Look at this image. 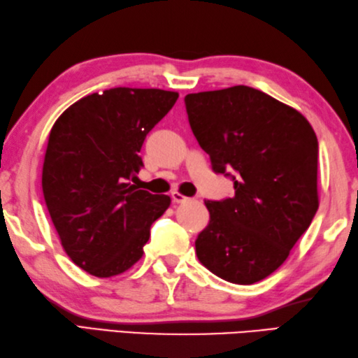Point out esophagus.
Wrapping results in <instances>:
<instances>
[{
    "label": "esophagus",
    "mask_w": 358,
    "mask_h": 358,
    "mask_svg": "<svg viewBox=\"0 0 358 358\" xmlns=\"http://www.w3.org/2000/svg\"><path fill=\"white\" fill-rule=\"evenodd\" d=\"M171 199H173V202H176V203H182V202L189 201V198H187V196H184V194L179 193V192H173L171 193Z\"/></svg>",
    "instance_id": "1"
}]
</instances>
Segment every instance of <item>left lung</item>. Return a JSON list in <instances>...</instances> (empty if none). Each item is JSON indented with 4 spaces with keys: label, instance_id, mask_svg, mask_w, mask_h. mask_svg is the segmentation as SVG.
Returning <instances> with one entry per match:
<instances>
[{
    "label": "left lung",
    "instance_id": "1",
    "mask_svg": "<svg viewBox=\"0 0 358 358\" xmlns=\"http://www.w3.org/2000/svg\"><path fill=\"white\" fill-rule=\"evenodd\" d=\"M185 106L213 170L233 173L235 187L233 198L206 202L196 255L225 281L258 282L287 259L318 210L315 131L300 111L244 85L188 94Z\"/></svg>",
    "mask_w": 358,
    "mask_h": 358
}]
</instances>
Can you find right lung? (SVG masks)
Returning <instances> with one entry per match:
<instances>
[{
  "label": "right lung",
  "mask_w": 358,
  "mask_h": 358,
  "mask_svg": "<svg viewBox=\"0 0 358 358\" xmlns=\"http://www.w3.org/2000/svg\"><path fill=\"white\" fill-rule=\"evenodd\" d=\"M178 92L113 87L76 101L54 123L43 164V194L63 250L97 278L142 258L150 227L170 207L166 194L137 189L145 137Z\"/></svg>",
  "instance_id": "obj_1"
}]
</instances>
